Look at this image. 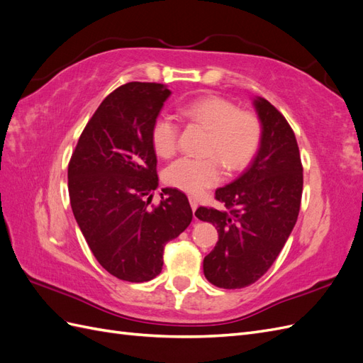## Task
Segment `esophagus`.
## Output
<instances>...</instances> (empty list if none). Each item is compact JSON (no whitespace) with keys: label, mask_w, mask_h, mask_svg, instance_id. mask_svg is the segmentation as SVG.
Masks as SVG:
<instances>
[{"label":"esophagus","mask_w":363,"mask_h":363,"mask_svg":"<svg viewBox=\"0 0 363 363\" xmlns=\"http://www.w3.org/2000/svg\"><path fill=\"white\" fill-rule=\"evenodd\" d=\"M189 203H191V207H192V212L195 213L196 207H199V201H196V199H194V196H189Z\"/></svg>","instance_id":"1"}]
</instances>
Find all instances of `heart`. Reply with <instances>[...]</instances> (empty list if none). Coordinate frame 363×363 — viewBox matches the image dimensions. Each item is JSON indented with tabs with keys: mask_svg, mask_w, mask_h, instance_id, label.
I'll list each match as a JSON object with an SVG mask.
<instances>
[{
	"mask_svg": "<svg viewBox=\"0 0 363 363\" xmlns=\"http://www.w3.org/2000/svg\"><path fill=\"white\" fill-rule=\"evenodd\" d=\"M180 113L208 131L207 155L221 159L230 171L242 169L256 156L260 145L262 127L259 119L248 112H239L232 101L219 96H204L180 107ZM179 125L168 115H159L151 127V145L160 157L172 156L177 150ZM216 157L203 160L182 157L163 171L167 184L188 194H200L221 180Z\"/></svg>",
	"mask_w": 363,
	"mask_h": 363,
	"instance_id": "b5f03b06",
	"label": "heart"
}]
</instances>
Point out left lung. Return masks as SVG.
I'll use <instances>...</instances> for the list:
<instances>
[{
  "label": "left lung",
  "instance_id": "obj_1",
  "mask_svg": "<svg viewBox=\"0 0 363 363\" xmlns=\"http://www.w3.org/2000/svg\"><path fill=\"white\" fill-rule=\"evenodd\" d=\"M252 106L262 127L259 150L236 180L215 192L230 211L195 212L218 230L203 269L208 281L224 289L250 286L271 268L300 212L303 167L294 131L265 98L255 96Z\"/></svg>",
  "mask_w": 363,
  "mask_h": 363
}]
</instances>
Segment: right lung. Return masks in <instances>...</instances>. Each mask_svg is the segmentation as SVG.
<instances>
[{"label": "right lung", "instance_id": "add662e5", "mask_svg": "<svg viewBox=\"0 0 363 363\" xmlns=\"http://www.w3.org/2000/svg\"><path fill=\"white\" fill-rule=\"evenodd\" d=\"M169 95L160 83L118 87L84 127L68 167L75 221L95 259L119 280L159 276L164 244L192 221L188 196L179 189H162L160 204L148 206L159 186L151 127Z\"/></svg>", "mask_w": 363, "mask_h": 363}]
</instances>
